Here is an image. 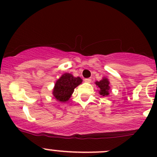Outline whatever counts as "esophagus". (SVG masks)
<instances>
[{
	"label": "esophagus",
	"mask_w": 157,
	"mask_h": 157,
	"mask_svg": "<svg viewBox=\"0 0 157 157\" xmlns=\"http://www.w3.org/2000/svg\"><path fill=\"white\" fill-rule=\"evenodd\" d=\"M84 81H85L86 82H91V81H92V79H90V78H86L85 80H84Z\"/></svg>",
	"instance_id": "obj_1"
}]
</instances>
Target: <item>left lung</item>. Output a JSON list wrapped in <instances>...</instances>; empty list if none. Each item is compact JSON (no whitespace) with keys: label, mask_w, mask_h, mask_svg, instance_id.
Segmentation results:
<instances>
[{"label":"left lung","mask_w":157,"mask_h":157,"mask_svg":"<svg viewBox=\"0 0 157 157\" xmlns=\"http://www.w3.org/2000/svg\"><path fill=\"white\" fill-rule=\"evenodd\" d=\"M95 84L98 86V88L100 89L99 93L102 96H107L109 95V90L110 89L109 87V82L107 78L104 77L100 81H96Z\"/></svg>","instance_id":"8db88e82"}]
</instances>
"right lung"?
<instances>
[{
  "label": "right lung",
  "mask_w": 157,
  "mask_h": 157,
  "mask_svg": "<svg viewBox=\"0 0 157 157\" xmlns=\"http://www.w3.org/2000/svg\"><path fill=\"white\" fill-rule=\"evenodd\" d=\"M80 77H75L69 73H65L56 80L53 89L54 98L60 102L68 101L75 89L82 82Z\"/></svg>",
  "instance_id": "add662e5"
}]
</instances>
